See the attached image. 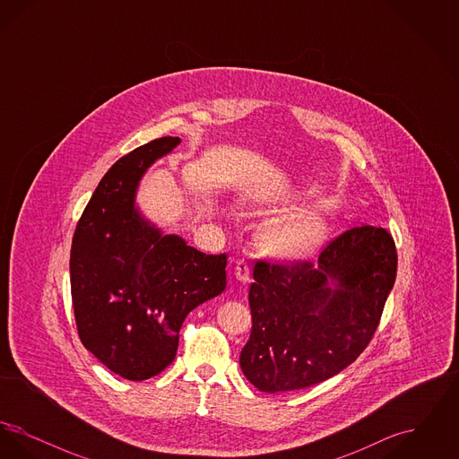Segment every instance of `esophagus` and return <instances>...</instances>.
Returning a JSON list of instances; mask_svg holds the SVG:
<instances>
[{
  "mask_svg": "<svg viewBox=\"0 0 459 459\" xmlns=\"http://www.w3.org/2000/svg\"><path fill=\"white\" fill-rule=\"evenodd\" d=\"M234 275L236 279L242 282V284H247L251 281V272H249V264L244 262V260H238L236 262V268H234Z\"/></svg>",
  "mask_w": 459,
  "mask_h": 459,
  "instance_id": "obj_1",
  "label": "esophagus"
}]
</instances>
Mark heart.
Wrapping results in <instances>:
<instances>
[{"instance_id": "obj_1", "label": "heart", "mask_w": 459, "mask_h": 459, "mask_svg": "<svg viewBox=\"0 0 459 459\" xmlns=\"http://www.w3.org/2000/svg\"><path fill=\"white\" fill-rule=\"evenodd\" d=\"M325 225L315 217H298L275 227L270 234L273 251L284 258H305L324 239Z\"/></svg>"}]
</instances>
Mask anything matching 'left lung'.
Wrapping results in <instances>:
<instances>
[{"label": "left lung", "mask_w": 459, "mask_h": 459, "mask_svg": "<svg viewBox=\"0 0 459 459\" xmlns=\"http://www.w3.org/2000/svg\"><path fill=\"white\" fill-rule=\"evenodd\" d=\"M395 270L393 236L371 225L332 240L316 263H256L244 377L262 393H285L350 367L378 327Z\"/></svg>", "instance_id": "left-lung-1"}]
</instances>
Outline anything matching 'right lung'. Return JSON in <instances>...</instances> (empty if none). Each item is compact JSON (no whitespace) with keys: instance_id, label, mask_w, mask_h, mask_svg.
Returning <instances> with one entry per match:
<instances>
[{"instance_id":"right-lung-1","label":"right lung","mask_w":459,"mask_h":459,"mask_svg":"<svg viewBox=\"0 0 459 459\" xmlns=\"http://www.w3.org/2000/svg\"><path fill=\"white\" fill-rule=\"evenodd\" d=\"M178 144L161 137L120 158L89 199L70 249L79 337L108 370L134 382L174 361L186 316L227 285L225 255L163 234L135 201L148 169Z\"/></svg>"}]
</instances>
